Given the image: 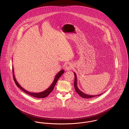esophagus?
Segmentation results:
<instances>
[{
    "label": "esophagus",
    "mask_w": 129,
    "mask_h": 129,
    "mask_svg": "<svg viewBox=\"0 0 129 129\" xmlns=\"http://www.w3.org/2000/svg\"><path fill=\"white\" fill-rule=\"evenodd\" d=\"M73 68V66L72 63H68L66 67V70L67 71H70L72 70Z\"/></svg>",
    "instance_id": "esophagus-1"
}]
</instances>
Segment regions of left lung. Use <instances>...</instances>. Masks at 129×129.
I'll list each match as a JSON object with an SVG mask.
<instances>
[{"label":"left lung","instance_id":"8db88e82","mask_svg":"<svg viewBox=\"0 0 129 129\" xmlns=\"http://www.w3.org/2000/svg\"><path fill=\"white\" fill-rule=\"evenodd\" d=\"M74 88L75 90L76 91V92H77L81 97L84 98H91L92 97H96V96H98L99 95H100L102 94H100L99 95H88L86 94L83 92H82L81 91H80L78 88L77 87V77H76V75L75 73H74Z\"/></svg>","mask_w":129,"mask_h":129}]
</instances>
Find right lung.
<instances>
[{
    "label": "right lung",
    "instance_id": "add662e5",
    "mask_svg": "<svg viewBox=\"0 0 129 129\" xmlns=\"http://www.w3.org/2000/svg\"><path fill=\"white\" fill-rule=\"evenodd\" d=\"M12 71H13V79H14V80L15 81V84H16L17 86L19 88L21 89L23 91L26 93H27V94L30 95V96H32L33 97H36V98H45L46 97H47L50 94V93L52 92L55 86V84H56V83L57 81V80L58 79V78L62 75V74L64 73V70H61L60 71V72H59L58 73V74H56V75H55V77L54 78V80L52 83V84L51 85V86L48 88L46 90L44 91H42V92H38V93H33V92H29V91H28L27 90H26L25 89H24L22 87H21L20 84L18 83V82L16 81V78L15 77V76H14V69H13V67H12Z\"/></svg>",
    "mask_w": 129,
    "mask_h": 129
}]
</instances>
